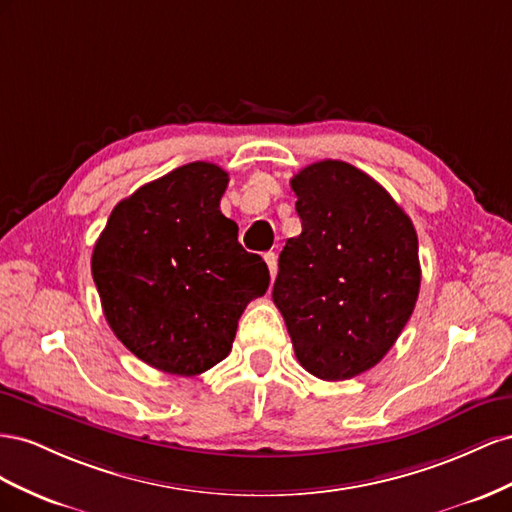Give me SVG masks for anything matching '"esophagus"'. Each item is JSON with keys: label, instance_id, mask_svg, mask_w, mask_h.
Masks as SVG:
<instances>
[{"label": "esophagus", "instance_id": "34e87169", "mask_svg": "<svg viewBox=\"0 0 512 512\" xmlns=\"http://www.w3.org/2000/svg\"><path fill=\"white\" fill-rule=\"evenodd\" d=\"M264 259H266L268 270H270V276H272V281H274L276 272H279V261H276V253H266V255H264Z\"/></svg>", "mask_w": 512, "mask_h": 512}]
</instances>
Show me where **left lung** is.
<instances>
[{
    "label": "left lung",
    "instance_id": "1",
    "mask_svg": "<svg viewBox=\"0 0 512 512\" xmlns=\"http://www.w3.org/2000/svg\"><path fill=\"white\" fill-rule=\"evenodd\" d=\"M302 233L279 255L272 300L298 362L326 382L382 360L418 300V236L371 175L319 160L291 178Z\"/></svg>",
    "mask_w": 512,
    "mask_h": 512
}]
</instances>
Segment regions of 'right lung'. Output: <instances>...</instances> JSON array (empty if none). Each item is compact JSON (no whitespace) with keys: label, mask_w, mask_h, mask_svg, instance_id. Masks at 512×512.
I'll return each instance as SVG.
<instances>
[{"label":"right lung","mask_w":512,"mask_h":512,"mask_svg":"<svg viewBox=\"0 0 512 512\" xmlns=\"http://www.w3.org/2000/svg\"><path fill=\"white\" fill-rule=\"evenodd\" d=\"M218 165L188 163L122 199L92 253V276L115 337L150 367L182 377L227 358L246 304L270 285L221 212Z\"/></svg>","instance_id":"1"}]
</instances>
